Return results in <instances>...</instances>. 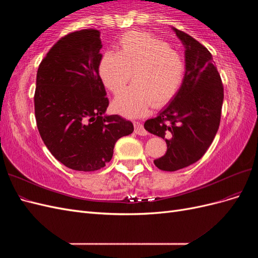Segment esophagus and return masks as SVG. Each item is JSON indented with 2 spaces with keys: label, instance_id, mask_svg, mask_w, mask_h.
<instances>
[{
  "label": "esophagus",
  "instance_id": "34e87169",
  "mask_svg": "<svg viewBox=\"0 0 258 258\" xmlns=\"http://www.w3.org/2000/svg\"><path fill=\"white\" fill-rule=\"evenodd\" d=\"M134 124H135V132L137 135H139V136H146L147 135V131L144 129L143 124L141 122L135 121Z\"/></svg>",
  "mask_w": 258,
  "mask_h": 258
}]
</instances>
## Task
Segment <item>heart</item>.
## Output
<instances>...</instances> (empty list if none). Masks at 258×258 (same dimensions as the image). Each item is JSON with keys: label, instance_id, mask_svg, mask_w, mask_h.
I'll return each instance as SVG.
<instances>
[{"label": "heart", "instance_id": "obj_1", "mask_svg": "<svg viewBox=\"0 0 258 258\" xmlns=\"http://www.w3.org/2000/svg\"><path fill=\"white\" fill-rule=\"evenodd\" d=\"M185 60L170 45L144 32H128L118 41V50L105 51L99 62V75L105 88L118 93L133 73L134 85L113 101L116 113L129 118L143 116L153 104L166 105L181 89Z\"/></svg>", "mask_w": 258, "mask_h": 258}]
</instances>
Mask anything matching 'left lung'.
Masks as SVG:
<instances>
[{"label": "left lung", "instance_id": "left-lung-1", "mask_svg": "<svg viewBox=\"0 0 258 258\" xmlns=\"http://www.w3.org/2000/svg\"><path fill=\"white\" fill-rule=\"evenodd\" d=\"M185 47L186 72L177 95L145 121L150 134L165 139L167 152L155 159L162 171H176L198 161L220 127L224 88L212 54L183 31L172 28Z\"/></svg>", "mask_w": 258, "mask_h": 258}]
</instances>
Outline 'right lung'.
Returning a JSON list of instances; mask_svg holds the SVG:
<instances>
[{
	"label": "right lung",
	"mask_w": 258,
	"mask_h": 258,
	"mask_svg": "<svg viewBox=\"0 0 258 258\" xmlns=\"http://www.w3.org/2000/svg\"><path fill=\"white\" fill-rule=\"evenodd\" d=\"M101 48L98 30L72 32L52 46L36 74L34 110L43 142L58 161L84 172L103 168L117 140L134 132L130 120L105 114Z\"/></svg>",
	"instance_id": "obj_1"
}]
</instances>
